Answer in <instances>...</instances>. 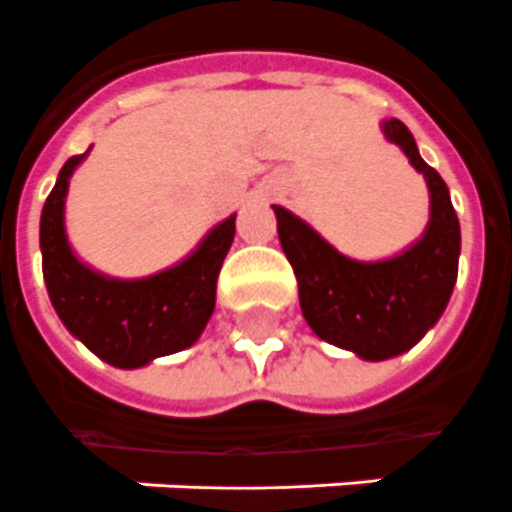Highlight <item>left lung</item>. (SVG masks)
<instances>
[{"mask_svg": "<svg viewBox=\"0 0 512 512\" xmlns=\"http://www.w3.org/2000/svg\"><path fill=\"white\" fill-rule=\"evenodd\" d=\"M404 150L431 192V219L418 243L394 259L354 261L304 219L275 206L277 235L298 280L304 320L322 341L367 362L399 357L444 314L457 282L460 222L439 171L420 158L415 137L399 118L380 124Z\"/></svg>", "mask_w": 512, "mask_h": 512, "instance_id": "8db88e82", "label": "left lung"}]
</instances>
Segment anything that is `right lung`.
I'll list each match as a JSON object with an SVG mask.
<instances>
[{"mask_svg": "<svg viewBox=\"0 0 512 512\" xmlns=\"http://www.w3.org/2000/svg\"><path fill=\"white\" fill-rule=\"evenodd\" d=\"M73 155L42 208V272L57 317L92 354L121 370L150 365L198 341L216 304V277L235 237V216L216 224L185 261L142 280H116L76 259L65 235Z\"/></svg>", "mask_w": 512, "mask_h": 512, "instance_id": "obj_1", "label": "right lung"}]
</instances>
